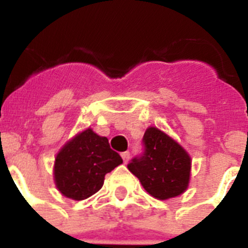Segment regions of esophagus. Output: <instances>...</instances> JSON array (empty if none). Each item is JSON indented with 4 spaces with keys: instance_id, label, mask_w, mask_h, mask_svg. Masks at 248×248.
<instances>
[{
    "instance_id": "1",
    "label": "esophagus",
    "mask_w": 248,
    "mask_h": 248,
    "mask_svg": "<svg viewBox=\"0 0 248 248\" xmlns=\"http://www.w3.org/2000/svg\"><path fill=\"white\" fill-rule=\"evenodd\" d=\"M122 157L123 160H124V163H128L129 159H130V153L129 151H124V153H122Z\"/></svg>"
}]
</instances>
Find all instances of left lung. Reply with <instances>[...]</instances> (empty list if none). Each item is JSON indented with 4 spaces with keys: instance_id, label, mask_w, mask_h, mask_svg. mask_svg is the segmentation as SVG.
I'll use <instances>...</instances> for the list:
<instances>
[{
    "instance_id": "left-lung-1",
    "label": "left lung",
    "mask_w": 248,
    "mask_h": 248,
    "mask_svg": "<svg viewBox=\"0 0 248 248\" xmlns=\"http://www.w3.org/2000/svg\"><path fill=\"white\" fill-rule=\"evenodd\" d=\"M143 151L131 159L128 169L144 189L159 200L183 194L189 185L191 160L176 141L156 128L146 129Z\"/></svg>"
}]
</instances>
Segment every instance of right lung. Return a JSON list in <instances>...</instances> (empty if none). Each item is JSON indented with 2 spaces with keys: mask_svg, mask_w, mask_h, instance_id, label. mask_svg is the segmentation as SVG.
I'll return each instance as SVG.
<instances>
[{
  "mask_svg": "<svg viewBox=\"0 0 248 248\" xmlns=\"http://www.w3.org/2000/svg\"><path fill=\"white\" fill-rule=\"evenodd\" d=\"M123 163L107 138L87 129L65 144L54 163V181L65 198L84 200L102 189L105 174Z\"/></svg>",
  "mask_w": 248,
  "mask_h": 248,
  "instance_id": "right-lung-1",
  "label": "right lung"
}]
</instances>
